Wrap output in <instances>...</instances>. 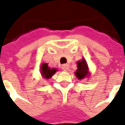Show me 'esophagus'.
I'll list each match as a JSON object with an SVG mask.
<instances>
[{
	"instance_id": "34e87169",
	"label": "esophagus",
	"mask_w": 125,
	"mask_h": 125,
	"mask_svg": "<svg viewBox=\"0 0 125 125\" xmlns=\"http://www.w3.org/2000/svg\"><path fill=\"white\" fill-rule=\"evenodd\" d=\"M61 69H62V70H67L69 69V64H65L61 65Z\"/></svg>"
}]
</instances>
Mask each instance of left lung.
I'll list each match as a JSON object with an SVG mask.
<instances>
[{
  "instance_id": "left-lung-1",
  "label": "left lung",
  "mask_w": 125,
  "mask_h": 125,
  "mask_svg": "<svg viewBox=\"0 0 125 125\" xmlns=\"http://www.w3.org/2000/svg\"><path fill=\"white\" fill-rule=\"evenodd\" d=\"M78 69L75 72V75L78 79H82L88 74V67L84 59L78 61Z\"/></svg>"
}]
</instances>
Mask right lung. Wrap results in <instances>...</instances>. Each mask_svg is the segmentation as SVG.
<instances>
[{
    "label": "right lung",
    "instance_id": "right-lung-1",
    "mask_svg": "<svg viewBox=\"0 0 125 125\" xmlns=\"http://www.w3.org/2000/svg\"><path fill=\"white\" fill-rule=\"evenodd\" d=\"M41 74L43 75V78H50L52 76V75L56 72L57 70L55 69H50L47 64L43 63L42 64V66L41 67Z\"/></svg>",
    "mask_w": 125,
    "mask_h": 125
}]
</instances>
